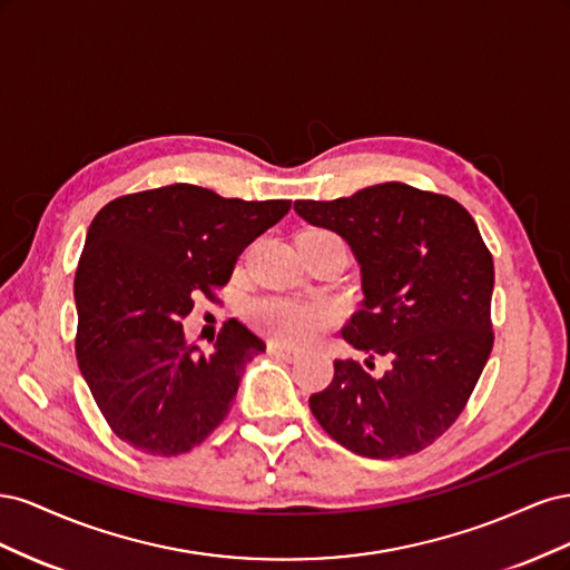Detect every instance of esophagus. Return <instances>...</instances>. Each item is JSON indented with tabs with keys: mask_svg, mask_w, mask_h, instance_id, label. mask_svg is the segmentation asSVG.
Here are the masks:
<instances>
[{
	"mask_svg": "<svg viewBox=\"0 0 570 570\" xmlns=\"http://www.w3.org/2000/svg\"><path fill=\"white\" fill-rule=\"evenodd\" d=\"M268 354H273V356H281V358H285V361H295V358L299 356V350H295V347H285V344L271 340V342H268Z\"/></svg>",
	"mask_w": 570,
	"mask_h": 570,
	"instance_id": "34e87169",
	"label": "esophagus"
}]
</instances>
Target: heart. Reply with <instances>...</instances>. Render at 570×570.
Here are the masks:
<instances>
[{
    "instance_id": "b5f03b06",
    "label": "heart",
    "mask_w": 570,
    "mask_h": 570,
    "mask_svg": "<svg viewBox=\"0 0 570 570\" xmlns=\"http://www.w3.org/2000/svg\"><path fill=\"white\" fill-rule=\"evenodd\" d=\"M252 323L258 331L289 344H302L312 340L318 331L331 323V312L318 304H304L295 299L268 297L258 299L249 308Z\"/></svg>"
}]
</instances>
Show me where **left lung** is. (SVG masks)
<instances>
[{
  "instance_id": "obj_1",
  "label": "left lung",
  "mask_w": 570,
  "mask_h": 570,
  "mask_svg": "<svg viewBox=\"0 0 570 570\" xmlns=\"http://www.w3.org/2000/svg\"><path fill=\"white\" fill-rule=\"evenodd\" d=\"M295 212L350 243L366 299L342 337L392 364L375 377L358 361L335 358L333 383L308 396L316 421L368 459L425 450L461 416L494 344V264L473 216L406 183L299 199Z\"/></svg>"
}]
</instances>
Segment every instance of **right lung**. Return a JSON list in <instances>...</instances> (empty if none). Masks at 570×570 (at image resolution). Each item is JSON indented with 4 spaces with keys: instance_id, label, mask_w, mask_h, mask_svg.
<instances>
[{
    "instance_id": "right-lung-1",
    "label": "right lung",
    "mask_w": 570,
    "mask_h": 570,
    "mask_svg": "<svg viewBox=\"0 0 570 570\" xmlns=\"http://www.w3.org/2000/svg\"><path fill=\"white\" fill-rule=\"evenodd\" d=\"M289 199H226L174 183L116 197L92 218L76 271L78 366L111 433L151 456H178L228 416L245 364L264 340L230 318L214 352L183 318L230 281L237 256Z\"/></svg>"
}]
</instances>
